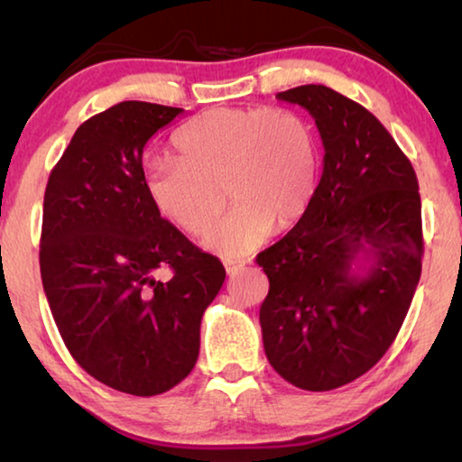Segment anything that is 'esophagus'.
I'll return each instance as SVG.
<instances>
[{
    "mask_svg": "<svg viewBox=\"0 0 462 462\" xmlns=\"http://www.w3.org/2000/svg\"><path fill=\"white\" fill-rule=\"evenodd\" d=\"M245 264H246L245 261H224V267L228 275H236V273L245 269Z\"/></svg>",
    "mask_w": 462,
    "mask_h": 462,
    "instance_id": "esophagus-1",
    "label": "esophagus"
}]
</instances>
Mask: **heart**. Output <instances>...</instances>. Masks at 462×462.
I'll return each mask as SVG.
<instances>
[{"label": "heart", "instance_id": "obj_1", "mask_svg": "<svg viewBox=\"0 0 462 462\" xmlns=\"http://www.w3.org/2000/svg\"><path fill=\"white\" fill-rule=\"evenodd\" d=\"M177 159L146 165L144 187L156 212L191 236L208 232L226 206H236L203 238L212 253L236 259L259 248L273 228L308 212L318 187L319 143L301 114L283 107H216L173 138Z\"/></svg>", "mask_w": 462, "mask_h": 462}]
</instances>
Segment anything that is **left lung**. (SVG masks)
Segmentation results:
<instances>
[{
    "mask_svg": "<svg viewBox=\"0 0 462 462\" xmlns=\"http://www.w3.org/2000/svg\"><path fill=\"white\" fill-rule=\"evenodd\" d=\"M308 109L324 144L308 212L256 263L273 369L306 391L346 385L381 361L421 275V201L408 156L374 116L326 85L277 93Z\"/></svg>",
    "mask_w": 462,
    "mask_h": 462,
    "instance_id": "8db88e82",
    "label": "left lung"
}]
</instances>
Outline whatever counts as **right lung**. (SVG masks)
Wrapping results in <instances>:
<instances>
[{
  "mask_svg": "<svg viewBox=\"0 0 462 462\" xmlns=\"http://www.w3.org/2000/svg\"><path fill=\"white\" fill-rule=\"evenodd\" d=\"M181 107L122 101L93 116L44 191L41 275L69 353L104 385L151 397L191 373L203 311L226 279L156 212L143 152ZM174 277L159 282L155 273Z\"/></svg>",
  "mask_w": 462,
  "mask_h": 462,
  "instance_id": "1",
  "label": "right lung"
}]
</instances>
